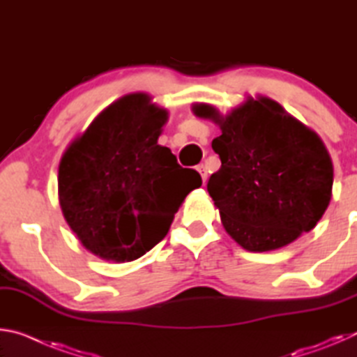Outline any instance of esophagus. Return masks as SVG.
Returning a JSON list of instances; mask_svg holds the SVG:
<instances>
[{"label": "esophagus", "instance_id": "34e87169", "mask_svg": "<svg viewBox=\"0 0 357 357\" xmlns=\"http://www.w3.org/2000/svg\"><path fill=\"white\" fill-rule=\"evenodd\" d=\"M197 170L200 172L202 178H203V183H206V181H208V170H206V167H204L203 164H200V165L197 167Z\"/></svg>", "mask_w": 357, "mask_h": 357}]
</instances>
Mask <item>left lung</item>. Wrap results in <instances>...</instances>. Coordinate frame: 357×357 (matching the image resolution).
Listing matches in <instances>:
<instances>
[{"instance_id":"obj_1","label":"left lung","mask_w":357,"mask_h":357,"mask_svg":"<svg viewBox=\"0 0 357 357\" xmlns=\"http://www.w3.org/2000/svg\"><path fill=\"white\" fill-rule=\"evenodd\" d=\"M193 112L222 129L213 140L222 165L208 192L229 236L245 250L268 252L315 228L334 183L329 153L315 132L268 98L249 99L225 118L204 104Z\"/></svg>"}]
</instances>
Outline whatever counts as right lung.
<instances>
[{
	"label": "right lung",
	"instance_id": "add662e5",
	"mask_svg": "<svg viewBox=\"0 0 357 357\" xmlns=\"http://www.w3.org/2000/svg\"><path fill=\"white\" fill-rule=\"evenodd\" d=\"M167 112L148 96H124L70 144L58 173L59 203L82 244L116 263L140 258L165 238L202 176L157 144Z\"/></svg>",
	"mask_w": 357,
	"mask_h": 357
}]
</instances>
